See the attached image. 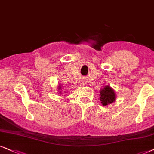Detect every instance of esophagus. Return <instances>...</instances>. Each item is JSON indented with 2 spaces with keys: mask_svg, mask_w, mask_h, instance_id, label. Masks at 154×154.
Masks as SVG:
<instances>
[{
  "mask_svg": "<svg viewBox=\"0 0 154 154\" xmlns=\"http://www.w3.org/2000/svg\"><path fill=\"white\" fill-rule=\"evenodd\" d=\"M85 82H82V85H85Z\"/></svg>",
  "mask_w": 154,
  "mask_h": 154,
  "instance_id": "1",
  "label": "esophagus"
}]
</instances>
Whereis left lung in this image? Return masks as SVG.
<instances>
[{
    "label": "left lung",
    "mask_w": 154,
    "mask_h": 154,
    "mask_svg": "<svg viewBox=\"0 0 154 154\" xmlns=\"http://www.w3.org/2000/svg\"><path fill=\"white\" fill-rule=\"evenodd\" d=\"M116 94L112 88L109 86H106L100 92V100L103 106H107L108 104L112 103L116 100Z\"/></svg>",
    "instance_id": "left-lung-1"
}]
</instances>
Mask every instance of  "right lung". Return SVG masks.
<instances>
[{
  "label": "right lung",
  "mask_w": 154,
  "mask_h": 154,
  "mask_svg": "<svg viewBox=\"0 0 154 154\" xmlns=\"http://www.w3.org/2000/svg\"><path fill=\"white\" fill-rule=\"evenodd\" d=\"M59 89H61V87H59Z\"/></svg>",
  "instance_id": "add662e5"
}]
</instances>
